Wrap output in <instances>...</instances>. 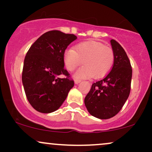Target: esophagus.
Here are the masks:
<instances>
[{"label":"esophagus","instance_id":"1","mask_svg":"<svg viewBox=\"0 0 152 152\" xmlns=\"http://www.w3.org/2000/svg\"><path fill=\"white\" fill-rule=\"evenodd\" d=\"M74 82H75V83H76V84H78V83H79L80 82H81V80H80V79H75Z\"/></svg>","mask_w":152,"mask_h":152}]
</instances>
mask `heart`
I'll return each instance as SVG.
<instances>
[{
  "mask_svg": "<svg viewBox=\"0 0 152 152\" xmlns=\"http://www.w3.org/2000/svg\"><path fill=\"white\" fill-rule=\"evenodd\" d=\"M114 62L112 48L97 41L81 43L75 50L68 49L64 53V64L69 71H74L82 64L84 65L75 74L78 78H102L110 71Z\"/></svg>",
  "mask_w": 152,
  "mask_h": 152,
  "instance_id": "obj_1",
  "label": "heart"
}]
</instances>
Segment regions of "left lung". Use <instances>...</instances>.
<instances>
[{
  "mask_svg": "<svg viewBox=\"0 0 152 152\" xmlns=\"http://www.w3.org/2000/svg\"><path fill=\"white\" fill-rule=\"evenodd\" d=\"M114 62L109 74L92 84L84 103L91 115L101 119L110 118L119 112L131 90L132 69L124 49L111 40Z\"/></svg>",
  "mask_w": 152,
  "mask_h": 152,
  "instance_id": "1",
  "label": "left lung"
}]
</instances>
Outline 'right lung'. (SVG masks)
<instances>
[{
  "label": "right lung",
  "mask_w": 152,
  "mask_h": 152,
  "mask_svg": "<svg viewBox=\"0 0 152 152\" xmlns=\"http://www.w3.org/2000/svg\"><path fill=\"white\" fill-rule=\"evenodd\" d=\"M77 38L74 34L50 31L33 43L24 59L22 82L28 101L34 109L48 114L62 105L74 85L64 68V53ZM64 75L62 79L59 75Z\"/></svg>",
  "instance_id": "right-lung-1"
}]
</instances>
